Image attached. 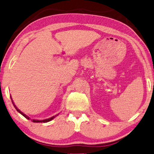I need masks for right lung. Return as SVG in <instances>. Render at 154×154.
I'll use <instances>...</instances> for the list:
<instances>
[{"label":"right lung","mask_w":154,"mask_h":154,"mask_svg":"<svg viewBox=\"0 0 154 154\" xmlns=\"http://www.w3.org/2000/svg\"><path fill=\"white\" fill-rule=\"evenodd\" d=\"M11 101H12V103H13V104H14V107L16 108V109L17 110V111L18 112H20V114H21L22 115H23L24 117H25V118H26L27 119H29V120H31V121H32V122H34V123H46V122H50V121L51 120H52L54 119V118H55V117H57V116L59 115H55V116H53V117H50V118H48V119H44V120H37V119H30V118L28 117L27 115H26L25 114H24L23 112H21L20 111V110H19V109H17V108L16 107V106L14 104V102H13V100H12V98H11Z\"/></svg>","instance_id":"obj_1"}]
</instances>
